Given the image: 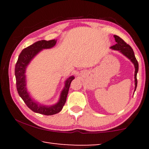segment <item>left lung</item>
I'll return each instance as SVG.
<instances>
[{"instance_id":"left-lung-1","label":"left lung","mask_w":149,"mask_h":149,"mask_svg":"<svg viewBox=\"0 0 149 149\" xmlns=\"http://www.w3.org/2000/svg\"><path fill=\"white\" fill-rule=\"evenodd\" d=\"M114 38H115L116 43L115 45L111 47V49L113 50L119 51L120 53H121L123 56H125L126 58H127L131 62L133 63L134 65V68H135V72H134V82H135V89H134V91H136V87H137V73L138 71V61L136 60L135 55H134V51L132 49L131 47L129 45L126 43L124 40L118 36L117 35H114Z\"/></svg>"}]
</instances>
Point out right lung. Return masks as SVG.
<instances>
[{
	"instance_id": "add662e5",
	"label": "right lung",
	"mask_w": 149,
	"mask_h": 149,
	"mask_svg": "<svg viewBox=\"0 0 149 149\" xmlns=\"http://www.w3.org/2000/svg\"><path fill=\"white\" fill-rule=\"evenodd\" d=\"M57 40H41L34 42L28 47L24 49L18 57L17 62L15 64V75L16 79V87L19 96L22 97L27 107L34 113L45 115H53L62 111L66 101L70 83L74 77L70 76L65 81L64 87L60 93V98L57 103L51 106L42 104L36 102L30 96L26 86V68L30 62L36 55L42 49H51L56 45Z\"/></svg>"
}]
</instances>
